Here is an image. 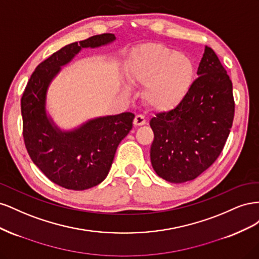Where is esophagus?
Segmentation results:
<instances>
[{"instance_id": "obj_1", "label": "esophagus", "mask_w": 259, "mask_h": 259, "mask_svg": "<svg viewBox=\"0 0 259 259\" xmlns=\"http://www.w3.org/2000/svg\"><path fill=\"white\" fill-rule=\"evenodd\" d=\"M144 124H146V119L144 117V115L137 114L134 119V125H136V126H142Z\"/></svg>"}]
</instances>
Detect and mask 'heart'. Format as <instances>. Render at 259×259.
<instances>
[{"label":"heart","mask_w":259,"mask_h":259,"mask_svg":"<svg viewBox=\"0 0 259 259\" xmlns=\"http://www.w3.org/2000/svg\"><path fill=\"white\" fill-rule=\"evenodd\" d=\"M130 82L145 84L146 103L161 111L176 108L189 91L193 65L189 57L159 43H147L132 53L126 70Z\"/></svg>","instance_id":"b5f03b06"}]
</instances>
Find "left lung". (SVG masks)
Wrapping results in <instances>:
<instances>
[{"label":"left lung","mask_w":259,"mask_h":259,"mask_svg":"<svg viewBox=\"0 0 259 259\" xmlns=\"http://www.w3.org/2000/svg\"><path fill=\"white\" fill-rule=\"evenodd\" d=\"M197 74L182 103L150 121L152 167L169 183L189 182L206 170L222 153L232 126V82L207 46Z\"/></svg>","instance_id":"obj_1"}]
</instances>
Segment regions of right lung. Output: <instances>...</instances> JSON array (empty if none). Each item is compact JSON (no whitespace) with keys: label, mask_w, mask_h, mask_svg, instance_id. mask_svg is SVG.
<instances>
[{"label":"right lung","mask_w":259,"mask_h":259,"mask_svg":"<svg viewBox=\"0 0 259 259\" xmlns=\"http://www.w3.org/2000/svg\"><path fill=\"white\" fill-rule=\"evenodd\" d=\"M115 40L112 33L74 42L38 65L21 97L22 135L31 160L51 182L71 190H85L107 177L116 148L133 127L135 114L96 117L73 131H61L46 113V93L62 66L85 48Z\"/></svg>","instance_id":"obj_1"}]
</instances>
